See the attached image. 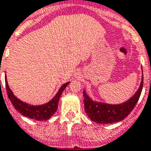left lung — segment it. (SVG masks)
Masks as SVG:
<instances>
[{"label":"left lung","instance_id":"left-lung-1","mask_svg":"<svg viewBox=\"0 0 151 151\" xmlns=\"http://www.w3.org/2000/svg\"><path fill=\"white\" fill-rule=\"evenodd\" d=\"M143 83L144 77L142 76L140 87L135 94L124 103L116 105L93 101L88 97L85 91H83L84 109L87 116L91 121L98 124H111L122 121L130 114L137 103L142 91Z\"/></svg>","mask_w":151,"mask_h":151}]
</instances>
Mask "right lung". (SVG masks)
<instances>
[{"label":"right lung","instance_id":"obj_1","mask_svg":"<svg viewBox=\"0 0 151 151\" xmlns=\"http://www.w3.org/2000/svg\"><path fill=\"white\" fill-rule=\"evenodd\" d=\"M6 89L8 98L11 101V104H13L14 108L24 116L29 117V118L35 119L37 121H46L50 118V116H53L54 113L56 112L58 107V101L60 99V95L64 91L66 87L69 84L70 82L65 83L60 87V90L58 91V93L54 97V98L50 100L48 103L39 106H34L28 104L20 101L18 98L15 97L13 92L10 89V87L7 83L6 79Z\"/></svg>","mask_w":151,"mask_h":151}]
</instances>
